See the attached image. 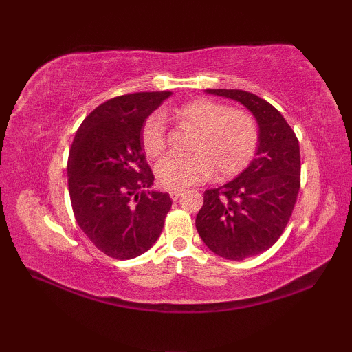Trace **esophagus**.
<instances>
[{
  "label": "esophagus",
  "instance_id": "34e87169",
  "mask_svg": "<svg viewBox=\"0 0 352 352\" xmlns=\"http://www.w3.org/2000/svg\"><path fill=\"white\" fill-rule=\"evenodd\" d=\"M169 195H170V198H172V199L177 201L178 198H180V197L183 195V192H182V190H170V192H169Z\"/></svg>",
  "mask_w": 352,
  "mask_h": 352
}]
</instances>
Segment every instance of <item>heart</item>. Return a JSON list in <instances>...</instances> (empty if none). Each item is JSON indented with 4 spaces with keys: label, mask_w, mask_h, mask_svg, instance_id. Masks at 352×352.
<instances>
[{
    "label": "heart",
    "mask_w": 352,
    "mask_h": 352,
    "mask_svg": "<svg viewBox=\"0 0 352 352\" xmlns=\"http://www.w3.org/2000/svg\"><path fill=\"white\" fill-rule=\"evenodd\" d=\"M175 118L195 131L186 157H164L155 177L166 189H184L208 180L214 172L221 180L248 166L258 144V125L248 111L230 109L218 101L197 98L175 110ZM142 148L151 159L166 149V122L162 113L149 115L140 130Z\"/></svg>",
    "instance_id": "1"
}]
</instances>
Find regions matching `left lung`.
Instances as JSON below:
<instances>
[{"instance_id":"left-lung-1","label":"left lung","mask_w":352,"mask_h":352,"mask_svg":"<svg viewBox=\"0 0 352 352\" xmlns=\"http://www.w3.org/2000/svg\"><path fill=\"white\" fill-rule=\"evenodd\" d=\"M242 102L258 122L257 157L233 182L204 192L195 226L204 243L227 260L267 251L294 212L301 186L300 144L286 119L260 96L239 89H207Z\"/></svg>"}]
</instances>
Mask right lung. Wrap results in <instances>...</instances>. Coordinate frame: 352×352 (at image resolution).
Masks as SVG:
<instances>
[{
    "instance_id": "1",
    "label": "right lung",
    "mask_w": 352,
    "mask_h": 352,
    "mask_svg": "<svg viewBox=\"0 0 352 352\" xmlns=\"http://www.w3.org/2000/svg\"><path fill=\"white\" fill-rule=\"evenodd\" d=\"M170 92L111 98L86 116L68 157V189L78 227L106 256L130 260L155 243L169 193L146 192L154 174L140 142L145 119Z\"/></svg>"
}]
</instances>
